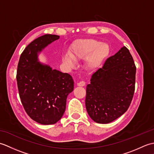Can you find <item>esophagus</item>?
<instances>
[{"instance_id":"34e87169","label":"esophagus","mask_w":154,"mask_h":154,"mask_svg":"<svg viewBox=\"0 0 154 154\" xmlns=\"http://www.w3.org/2000/svg\"><path fill=\"white\" fill-rule=\"evenodd\" d=\"M85 85V83L84 81H79V83H77V86L79 87H83Z\"/></svg>"}]
</instances>
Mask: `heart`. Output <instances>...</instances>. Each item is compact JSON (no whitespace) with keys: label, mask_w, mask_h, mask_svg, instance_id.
Here are the masks:
<instances>
[{"label":"heart","mask_w":154,"mask_h":154,"mask_svg":"<svg viewBox=\"0 0 154 154\" xmlns=\"http://www.w3.org/2000/svg\"><path fill=\"white\" fill-rule=\"evenodd\" d=\"M111 52L110 45L95 39H82L72 45L69 54L64 57V62L69 66L74 65L73 60H85V67L88 70L93 71L99 68L109 57Z\"/></svg>","instance_id":"obj_1"}]
</instances>
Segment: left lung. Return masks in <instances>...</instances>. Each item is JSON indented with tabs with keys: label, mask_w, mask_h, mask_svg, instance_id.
<instances>
[{
	"label": "left lung",
	"mask_w": 154,
	"mask_h": 154,
	"mask_svg": "<svg viewBox=\"0 0 154 154\" xmlns=\"http://www.w3.org/2000/svg\"><path fill=\"white\" fill-rule=\"evenodd\" d=\"M136 71L132 55L124 46L93 73L87 86L85 99L91 119L108 124L126 112L134 93Z\"/></svg>",
	"instance_id": "left-lung-1"
}]
</instances>
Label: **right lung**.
Returning a JSON list of instances; mask_svg holds the SVG:
<instances>
[{"mask_svg":"<svg viewBox=\"0 0 154 154\" xmlns=\"http://www.w3.org/2000/svg\"><path fill=\"white\" fill-rule=\"evenodd\" d=\"M59 38L52 34L36 38L23 51L18 64L16 80L22 105L32 120L44 125L61 119L68 94L74 88L69 74L53 69L38 60L42 50Z\"/></svg>","mask_w":154,"mask_h":154,"instance_id":"add662e5","label":"right lung"}]
</instances>
